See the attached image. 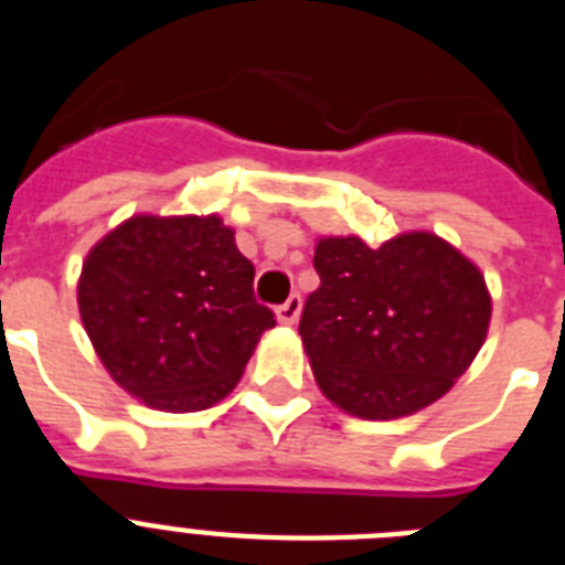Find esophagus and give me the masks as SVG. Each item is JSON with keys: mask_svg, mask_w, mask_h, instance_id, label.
I'll return each mask as SVG.
<instances>
[{"mask_svg": "<svg viewBox=\"0 0 565 565\" xmlns=\"http://www.w3.org/2000/svg\"><path fill=\"white\" fill-rule=\"evenodd\" d=\"M299 311H302V297H299V294H291V297L277 308V319L282 326H294L299 319Z\"/></svg>", "mask_w": 565, "mask_h": 565, "instance_id": "1", "label": "esophagus"}]
</instances>
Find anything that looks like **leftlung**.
Instances as JSON below:
<instances>
[{"mask_svg":"<svg viewBox=\"0 0 565 565\" xmlns=\"http://www.w3.org/2000/svg\"><path fill=\"white\" fill-rule=\"evenodd\" d=\"M319 288L299 337L319 391L356 418L387 422L450 391L481 351L492 317L483 274L430 232L371 248L362 237H322Z\"/></svg>","mask_w":565,"mask_h":565,"instance_id":"8db88e82","label":"left lung"}]
</instances>
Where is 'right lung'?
<instances>
[{"label": "right lung", "instance_id": "obj_1", "mask_svg": "<svg viewBox=\"0 0 565 565\" xmlns=\"http://www.w3.org/2000/svg\"><path fill=\"white\" fill-rule=\"evenodd\" d=\"M78 311L109 376L167 413L226 398L277 322L217 214L124 221L89 248Z\"/></svg>", "mask_w": 565, "mask_h": 565}]
</instances>
